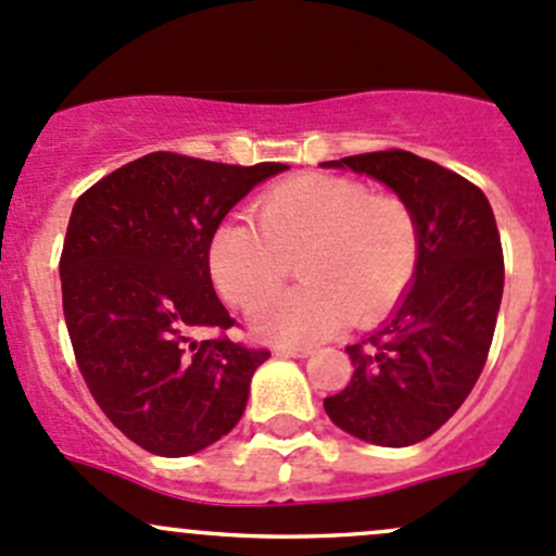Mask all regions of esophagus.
Wrapping results in <instances>:
<instances>
[{
  "instance_id": "obj_1",
  "label": "esophagus",
  "mask_w": 556,
  "mask_h": 556,
  "mask_svg": "<svg viewBox=\"0 0 556 556\" xmlns=\"http://www.w3.org/2000/svg\"><path fill=\"white\" fill-rule=\"evenodd\" d=\"M274 355H277V357H309L312 355V346H285V344H277V346H274Z\"/></svg>"
}]
</instances>
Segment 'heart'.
Wrapping results in <instances>:
<instances>
[{"mask_svg": "<svg viewBox=\"0 0 556 556\" xmlns=\"http://www.w3.org/2000/svg\"><path fill=\"white\" fill-rule=\"evenodd\" d=\"M247 220L217 226L210 271L239 309H255L296 263L305 282L257 309V333L279 344H312L346 317L371 323L403 299L422 252L408 201L366 182L304 174L277 185Z\"/></svg>", "mask_w": 556, "mask_h": 556, "instance_id": "heart-1", "label": "heart"}]
</instances>
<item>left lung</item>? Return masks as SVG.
Here are the masks:
<instances>
[{
    "label": "left lung",
    "instance_id": "8db88e82",
    "mask_svg": "<svg viewBox=\"0 0 556 556\" xmlns=\"http://www.w3.org/2000/svg\"><path fill=\"white\" fill-rule=\"evenodd\" d=\"M323 166L379 179L417 215L422 252L412 288L379 330L346 346L355 374L323 403L355 439L412 446L463 406L490 355L503 299L495 215L473 182L406 150Z\"/></svg>",
    "mask_w": 556,
    "mask_h": 556
}]
</instances>
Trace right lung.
<instances>
[{
    "label": "right lung",
    "instance_id": "add662e5",
    "mask_svg": "<svg viewBox=\"0 0 556 556\" xmlns=\"http://www.w3.org/2000/svg\"><path fill=\"white\" fill-rule=\"evenodd\" d=\"M285 169L150 153L75 201L59 271L77 368L106 419L150 454L185 457L231 433L271 357L226 336L237 319L212 288L210 242ZM199 329L218 336L195 342Z\"/></svg>",
    "mask_w": 556,
    "mask_h": 556
}]
</instances>
